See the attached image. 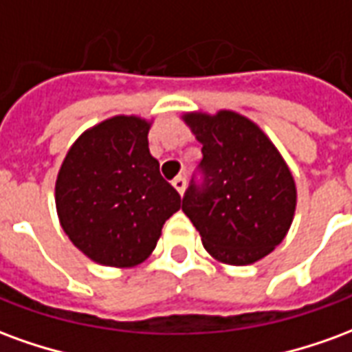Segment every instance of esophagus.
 I'll return each mask as SVG.
<instances>
[{
  "mask_svg": "<svg viewBox=\"0 0 352 352\" xmlns=\"http://www.w3.org/2000/svg\"><path fill=\"white\" fill-rule=\"evenodd\" d=\"M173 186H175V190L179 192V194H183L184 188H186V179H184L183 175H179L173 179Z\"/></svg>",
  "mask_w": 352,
  "mask_h": 352,
  "instance_id": "34e87169",
  "label": "esophagus"
}]
</instances>
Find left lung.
I'll use <instances>...</instances> for the list:
<instances>
[{
    "label": "left lung",
    "mask_w": 352,
    "mask_h": 352,
    "mask_svg": "<svg viewBox=\"0 0 352 352\" xmlns=\"http://www.w3.org/2000/svg\"><path fill=\"white\" fill-rule=\"evenodd\" d=\"M204 145L198 173L183 196V211L206 251L224 264L264 258L285 239L296 209L290 169L249 118L221 111L184 115Z\"/></svg>",
    "instance_id": "1"
}]
</instances>
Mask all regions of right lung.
<instances>
[{
    "instance_id": "1",
    "label": "right lung",
    "mask_w": 352,
    "mask_h": 352,
    "mask_svg": "<svg viewBox=\"0 0 352 352\" xmlns=\"http://www.w3.org/2000/svg\"><path fill=\"white\" fill-rule=\"evenodd\" d=\"M148 122L113 116L80 135L56 179L62 228L88 258L138 265L154 251L181 196L148 151Z\"/></svg>"
}]
</instances>
